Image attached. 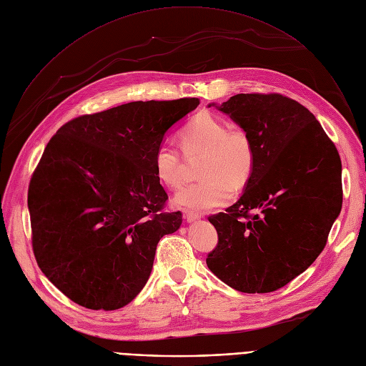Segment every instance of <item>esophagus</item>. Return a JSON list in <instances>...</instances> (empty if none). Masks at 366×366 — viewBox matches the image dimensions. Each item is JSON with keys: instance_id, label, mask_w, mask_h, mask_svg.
I'll use <instances>...</instances> for the list:
<instances>
[{"instance_id": "1", "label": "esophagus", "mask_w": 366, "mask_h": 366, "mask_svg": "<svg viewBox=\"0 0 366 366\" xmlns=\"http://www.w3.org/2000/svg\"><path fill=\"white\" fill-rule=\"evenodd\" d=\"M184 218H185V221L187 222H196V221H199L200 219V217L197 215V214H193V212H188V210H185L184 212Z\"/></svg>"}]
</instances>
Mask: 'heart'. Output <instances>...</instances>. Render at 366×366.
Instances as JSON below:
<instances>
[{"label":"heart","instance_id":"1","mask_svg":"<svg viewBox=\"0 0 366 366\" xmlns=\"http://www.w3.org/2000/svg\"><path fill=\"white\" fill-rule=\"evenodd\" d=\"M181 147L187 156L204 152L200 166L203 181L182 187L173 203L193 212H207L225 206L233 199V186L243 187L255 166L252 139L242 129L209 112H202L179 132ZM157 178L169 188H178L185 178V164L179 149L172 142H162L154 154Z\"/></svg>","mask_w":366,"mask_h":366}]
</instances>
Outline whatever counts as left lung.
Masks as SVG:
<instances>
[{"label":"left lung","instance_id":"8db88e82","mask_svg":"<svg viewBox=\"0 0 366 366\" xmlns=\"http://www.w3.org/2000/svg\"><path fill=\"white\" fill-rule=\"evenodd\" d=\"M252 139L243 196L209 218L218 244L209 270L244 294L273 292L323 251L342 204L341 160L315 115L282 94L240 93L209 104Z\"/></svg>","mask_w":366,"mask_h":366}]
</instances>
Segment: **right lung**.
<instances>
[{
  "instance_id": "1",
  "label": "right lung",
  "mask_w": 366,
  "mask_h": 366,
  "mask_svg": "<svg viewBox=\"0 0 366 366\" xmlns=\"http://www.w3.org/2000/svg\"><path fill=\"white\" fill-rule=\"evenodd\" d=\"M196 98L138 101L81 115L56 132L28 191L32 247L46 277L74 302L117 310L145 286L157 243L182 224L154 154Z\"/></svg>"
}]
</instances>
